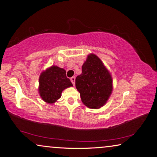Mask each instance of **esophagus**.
<instances>
[{
  "label": "esophagus",
  "mask_w": 157,
  "mask_h": 157,
  "mask_svg": "<svg viewBox=\"0 0 157 157\" xmlns=\"http://www.w3.org/2000/svg\"><path fill=\"white\" fill-rule=\"evenodd\" d=\"M70 79H71V81L73 86H75V77H72V78H71Z\"/></svg>",
  "instance_id": "34e87169"
}]
</instances>
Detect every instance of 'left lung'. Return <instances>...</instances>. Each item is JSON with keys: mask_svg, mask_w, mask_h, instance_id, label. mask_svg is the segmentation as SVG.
<instances>
[{"mask_svg": "<svg viewBox=\"0 0 157 157\" xmlns=\"http://www.w3.org/2000/svg\"><path fill=\"white\" fill-rule=\"evenodd\" d=\"M82 70V74L75 79V86L82 103L89 108L99 109L112 94V75L100 58L93 54L88 55Z\"/></svg>", "mask_w": 157, "mask_h": 157, "instance_id": "obj_1", "label": "left lung"}]
</instances>
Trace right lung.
I'll use <instances>...</instances> for the list:
<instances>
[{"label":"right lung","mask_w":157,"mask_h":157,"mask_svg":"<svg viewBox=\"0 0 157 157\" xmlns=\"http://www.w3.org/2000/svg\"><path fill=\"white\" fill-rule=\"evenodd\" d=\"M39 93L45 102L54 103L61 97L62 92L73 86L67 78L66 71L57 66H52L44 71L39 77Z\"/></svg>","instance_id":"1"}]
</instances>
